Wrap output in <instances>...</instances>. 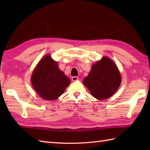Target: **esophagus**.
I'll return each instance as SVG.
<instances>
[{
  "mask_svg": "<svg viewBox=\"0 0 150 150\" xmlns=\"http://www.w3.org/2000/svg\"><path fill=\"white\" fill-rule=\"evenodd\" d=\"M71 80H72V81H73V82H74V81H77L79 80V78H78L77 77H75H75H73L71 78Z\"/></svg>",
  "mask_w": 150,
  "mask_h": 150,
  "instance_id": "esophagus-1",
  "label": "esophagus"
}]
</instances>
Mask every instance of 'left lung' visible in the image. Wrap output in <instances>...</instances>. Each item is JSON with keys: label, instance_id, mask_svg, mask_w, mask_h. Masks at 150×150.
I'll use <instances>...</instances> for the list:
<instances>
[{"label": "left lung", "instance_id": "8db88e82", "mask_svg": "<svg viewBox=\"0 0 150 150\" xmlns=\"http://www.w3.org/2000/svg\"><path fill=\"white\" fill-rule=\"evenodd\" d=\"M120 82V74L115 64L105 57L92 66L83 80L92 96L98 100L110 97L119 88Z\"/></svg>", "mask_w": 150, "mask_h": 150}]
</instances>
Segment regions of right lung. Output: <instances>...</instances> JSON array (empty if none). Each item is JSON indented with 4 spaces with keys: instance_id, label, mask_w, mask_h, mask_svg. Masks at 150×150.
Segmentation results:
<instances>
[{
    "instance_id": "right-lung-1",
    "label": "right lung",
    "mask_w": 150,
    "mask_h": 150,
    "mask_svg": "<svg viewBox=\"0 0 150 150\" xmlns=\"http://www.w3.org/2000/svg\"><path fill=\"white\" fill-rule=\"evenodd\" d=\"M33 87L40 97L53 100L61 95L70 84L64 75L50 55H46L38 64L31 75Z\"/></svg>"
}]
</instances>
